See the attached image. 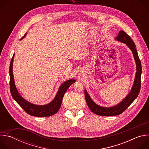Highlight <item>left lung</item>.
<instances>
[{
	"label": "left lung",
	"mask_w": 149,
	"mask_h": 149,
	"mask_svg": "<svg viewBox=\"0 0 149 149\" xmlns=\"http://www.w3.org/2000/svg\"><path fill=\"white\" fill-rule=\"evenodd\" d=\"M118 41H120L125 44L133 52L135 62L136 63V74L134 84L130 93L118 104L111 107H104L96 104L91 98L86 90H85V97H86L87 104L90 110L95 114L102 116H114L121 114L124 112L130 104L137 97L141 87V65L139 59L137 51L136 49V45L132 39L131 37L127 35L123 31H120L118 36L116 38Z\"/></svg>",
	"instance_id": "8db88e82"
}]
</instances>
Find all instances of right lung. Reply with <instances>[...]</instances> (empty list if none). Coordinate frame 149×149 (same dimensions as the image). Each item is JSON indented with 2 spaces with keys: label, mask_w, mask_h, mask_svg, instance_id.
Listing matches in <instances>:
<instances>
[{
  "label": "right lung",
  "mask_w": 149,
  "mask_h": 149,
  "mask_svg": "<svg viewBox=\"0 0 149 149\" xmlns=\"http://www.w3.org/2000/svg\"><path fill=\"white\" fill-rule=\"evenodd\" d=\"M25 35L20 39L22 40L25 36ZM15 54L13 55V57L11 59L10 67H9V75H10V91L11 95L13 99L17 102V104L22 107L25 112H26L28 114L39 117H44L52 116L56 114L59 110L61 105L62 104L63 97L64 95V94L70 87V86L72 84H74L75 81L74 79H69L65 82H63L61 86L59 87V90L57 92L56 96L54 99L49 104L43 105H38L32 104L28 101L25 100L22 96L20 95L18 93L17 88H16L12 67H13V62Z\"/></svg>",
  "instance_id": "1"
}]
</instances>
